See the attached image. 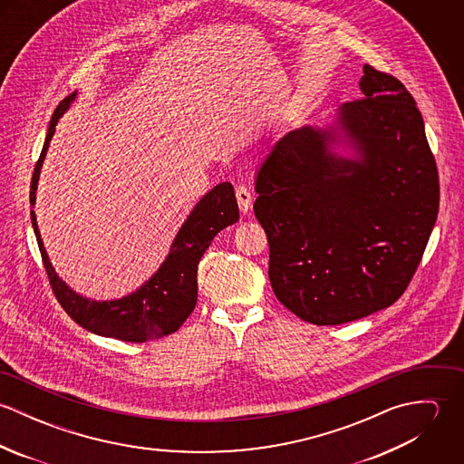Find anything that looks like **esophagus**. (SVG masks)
<instances>
[{
  "instance_id": "esophagus-1",
  "label": "esophagus",
  "mask_w": 464,
  "mask_h": 464,
  "mask_svg": "<svg viewBox=\"0 0 464 464\" xmlns=\"http://www.w3.org/2000/svg\"><path fill=\"white\" fill-rule=\"evenodd\" d=\"M236 198H237V205H239V210L243 212V214H246L248 210H250V207H252V193L245 188V186H237L236 188Z\"/></svg>"
}]
</instances>
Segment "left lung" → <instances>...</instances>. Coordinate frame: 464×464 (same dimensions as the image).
<instances>
[{"instance_id": "left-lung-1", "label": "left lung", "mask_w": 464, "mask_h": 464, "mask_svg": "<svg viewBox=\"0 0 464 464\" xmlns=\"http://www.w3.org/2000/svg\"><path fill=\"white\" fill-rule=\"evenodd\" d=\"M359 87L362 98L341 105L329 125L280 137L256 179L273 293L314 325L395 304L438 218V168L414 98L368 64Z\"/></svg>"}]
</instances>
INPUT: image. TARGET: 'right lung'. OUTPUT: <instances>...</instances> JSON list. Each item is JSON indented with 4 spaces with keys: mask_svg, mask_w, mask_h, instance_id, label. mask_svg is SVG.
<instances>
[{
    "mask_svg": "<svg viewBox=\"0 0 464 464\" xmlns=\"http://www.w3.org/2000/svg\"><path fill=\"white\" fill-rule=\"evenodd\" d=\"M74 100L76 92L64 98L53 112L30 186L32 227L39 243L52 289L63 309L85 331L132 343L169 335L180 329V325L189 318L197 305V276L201 256L210 246L218 232H221L228 225H234L239 219L234 188L230 182H221L199 199L189 212L188 219L182 223L180 230L177 232L164 263L159 266V269L139 289L123 298L103 302L78 295L57 275L55 267L50 263L34 212L37 184L50 140L55 133L59 120L64 116Z\"/></svg>",
    "mask_w": 464,
    "mask_h": 464,
    "instance_id": "obj_1",
    "label": "right lung"
}]
</instances>
